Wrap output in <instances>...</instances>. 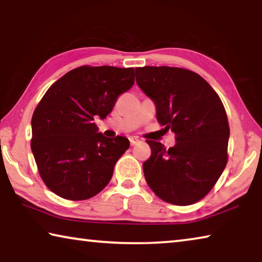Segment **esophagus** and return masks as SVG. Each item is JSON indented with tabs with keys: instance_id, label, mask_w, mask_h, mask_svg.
Listing matches in <instances>:
<instances>
[{
	"instance_id": "esophagus-1",
	"label": "esophagus",
	"mask_w": 262,
	"mask_h": 262,
	"mask_svg": "<svg viewBox=\"0 0 262 262\" xmlns=\"http://www.w3.org/2000/svg\"><path fill=\"white\" fill-rule=\"evenodd\" d=\"M129 142H130V145H136L140 142V140H139V137L132 136V137H129Z\"/></svg>"
}]
</instances>
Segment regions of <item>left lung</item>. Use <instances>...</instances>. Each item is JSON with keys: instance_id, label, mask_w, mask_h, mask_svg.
I'll list each match as a JSON object with an SVG mask.
<instances>
[{"instance_id": "left-lung-1", "label": "left lung", "mask_w": 262, "mask_h": 262, "mask_svg": "<svg viewBox=\"0 0 262 262\" xmlns=\"http://www.w3.org/2000/svg\"><path fill=\"white\" fill-rule=\"evenodd\" d=\"M136 83L156 106L157 120L176 134L166 149L150 141L143 163L152 192L172 205L188 206L209 193L228 162L230 129L220 97L200 75L174 67L135 68Z\"/></svg>"}]
</instances>
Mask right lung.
<instances>
[{
	"instance_id": "right-lung-1",
	"label": "right lung",
	"mask_w": 262,
	"mask_h": 262,
	"mask_svg": "<svg viewBox=\"0 0 262 262\" xmlns=\"http://www.w3.org/2000/svg\"><path fill=\"white\" fill-rule=\"evenodd\" d=\"M134 84V68L83 66L53 84L32 115L31 150L53 193L79 201L103 190L115 163L129 148L123 136H104L95 119L112 112Z\"/></svg>"
}]
</instances>
